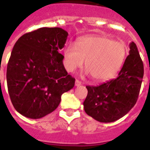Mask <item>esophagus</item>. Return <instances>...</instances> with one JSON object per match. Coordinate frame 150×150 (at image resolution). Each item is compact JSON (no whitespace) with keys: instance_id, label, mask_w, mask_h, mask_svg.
<instances>
[{"instance_id":"esophagus-1","label":"esophagus","mask_w":150,"mask_h":150,"mask_svg":"<svg viewBox=\"0 0 150 150\" xmlns=\"http://www.w3.org/2000/svg\"><path fill=\"white\" fill-rule=\"evenodd\" d=\"M81 85H82V83L80 82L79 80H78V79L75 80V86H79Z\"/></svg>"}]
</instances>
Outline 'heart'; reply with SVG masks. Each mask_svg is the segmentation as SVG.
<instances>
[{
    "label": "heart",
    "instance_id": "heart-1",
    "mask_svg": "<svg viewBox=\"0 0 150 150\" xmlns=\"http://www.w3.org/2000/svg\"><path fill=\"white\" fill-rule=\"evenodd\" d=\"M127 54L123 42L102 36L80 38L75 45L70 44L64 50V66L67 71L74 72L83 67L93 79L106 81L113 78L123 66Z\"/></svg>",
    "mask_w": 150,
    "mask_h": 150
}]
</instances>
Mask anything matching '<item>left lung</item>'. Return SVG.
Masks as SVG:
<instances>
[{"label": "left lung", "mask_w": 150, "mask_h": 150, "mask_svg": "<svg viewBox=\"0 0 150 150\" xmlns=\"http://www.w3.org/2000/svg\"><path fill=\"white\" fill-rule=\"evenodd\" d=\"M143 75V63L132 42L116 79L98 86H86L88 93L83 102L86 113L102 123L114 122L124 116L137 102Z\"/></svg>", "instance_id": "1"}]
</instances>
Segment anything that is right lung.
I'll return each mask as SVG.
<instances>
[{"mask_svg":"<svg viewBox=\"0 0 150 150\" xmlns=\"http://www.w3.org/2000/svg\"><path fill=\"white\" fill-rule=\"evenodd\" d=\"M67 33L60 27H42L16 42L7 67V85L15 109L40 119L60 105L61 95L75 85L63 64Z\"/></svg>","mask_w":150,"mask_h":150,"instance_id":"obj_1","label":"right lung"}]
</instances>
